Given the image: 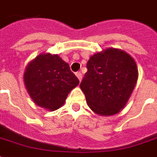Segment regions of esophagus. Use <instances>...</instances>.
Returning <instances> with one entry per match:
<instances>
[{"label": "esophagus", "mask_w": 157, "mask_h": 157, "mask_svg": "<svg viewBox=\"0 0 157 157\" xmlns=\"http://www.w3.org/2000/svg\"><path fill=\"white\" fill-rule=\"evenodd\" d=\"M75 75H76V77L79 79V81L81 82L82 81V74L81 73V72H76L75 73Z\"/></svg>", "instance_id": "34e87169"}]
</instances>
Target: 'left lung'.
I'll use <instances>...</instances> for the list:
<instances>
[{
	"instance_id": "left-lung-1",
	"label": "left lung",
	"mask_w": 157,
	"mask_h": 157,
	"mask_svg": "<svg viewBox=\"0 0 157 157\" xmlns=\"http://www.w3.org/2000/svg\"><path fill=\"white\" fill-rule=\"evenodd\" d=\"M80 87L86 103L101 116L117 114L124 109L138 80L134 58L122 49L107 48L92 55Z\"/></svg>"
}]
</instances>
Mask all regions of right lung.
Wrapping results in <instances>:
<instances>
[{
	"label": "right lung",
	"instance_id": "add662e5",
	"mask_svg": "<svg viewBox=\"0 0 157 157\" xmlns=\"http://www.w3.org/2000/svg\"><path fill=\"white\" fill-rule=\"evenodd\" d=\"M23 82L33 102L48 111L64 105L70 92L79 85L68 63L50 53H42L29 62Z\"/></svg>",
	"mask_w": 157,
	"mask_h": 157
}]
</instances>
